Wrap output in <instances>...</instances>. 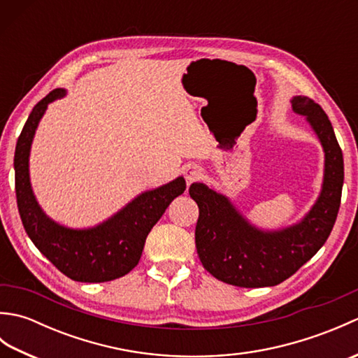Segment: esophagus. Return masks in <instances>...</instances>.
I'll return each mask as SVG.
<instances>
[{
	"instance_id": "1",
	"label": "esophagus",
	"mask_w": 358,
	"mask_h": 358,
	"mask_svg": "<svg viewBox=\"0 0 358 358\" xmlns=\"http://www.w3.org/2000/svg\"><path fill=\"white\" fill-rule=\"evenodd\" d=\"M183 173H185V178H186L187 183L191 185L192 181H195V180H199V178H200L201 169H200V167L196 166V164H187V166L185 167Z\"/></svg>"
}]
</instances>
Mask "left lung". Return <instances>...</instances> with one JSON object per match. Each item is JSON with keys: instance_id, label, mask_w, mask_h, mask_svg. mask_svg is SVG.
<instances>
[{"instance_id": "obj_1", "label": "left lung", "mask_w": 358, "mask_h": 358, "mask_svg": "<svg viewBox=\"0 0 358 358\" xmlns=\"http://www.w3.org/2000/svg\"><path fill=\"white\" fill-rule=\"evenodd\" d=\"M292 110L306 118L324 152L323 185L314 206L299 223L264 231L234 206L226 195L204 183L189 187L199 204L195 245L204 269L217 280L240 287L275 286L299 271L320 249L338 214L345 169L343 154L324 110L296 95Z\"/></svg>"}]
</instances>
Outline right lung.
<instances>
[{
    "label": "right lung",
    "mask_w": 358,
    "mask_h": 358,
    "mask_svg": "<svg viewBox=\"0 0 358 358\" xmlns=\"http://www.w3.org/2000/svg\"><path fill=\"white\" fill-rule=\"evenodd\" d=\"M66 89L45 95L30 112L15 148V192L22 226L38 250L64 275L81 283H103L126 275L140 262L144 241L173 199L185 192L178 177L141 192L106 222L85 229L66 227L45 215L38 204L29 175L30 148L48 106L66 96Z\"/></svg>",
    "instance_id": "1"
}]
</instances>
